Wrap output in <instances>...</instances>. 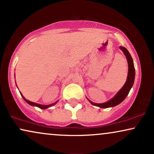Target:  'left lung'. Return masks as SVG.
Segmentation results:
<instances>
[{
  "instance_id": "1",
  "label": "left lung",
  "mask_w": 154,
  "mask_h": 154,
  "mask_svg": "<svg viewBox=\"0 0 154 154\" xmlns=\"http://www.w3.org/2000/svg\"><path fill=\"white\" fill-rule=\"evenodd\" d=\"M120 48L123 51V53H125V55L127 60H128V78H127L126 82L123 86V87H122V89L120 90V91L116 94V96H115L114 98H112L111 100H110L109 101L104 103H96L89 101L90 103H91L92 105L98 106V107L102 108H106L116 106L124 101L125 98L127 97V96L128 95L131 88L132 87L135 77V70L134 63H133V60L132 57H131L130 53H129V51L127 50L125 47L120 46Z\"/></svg>"
}]
</instances>
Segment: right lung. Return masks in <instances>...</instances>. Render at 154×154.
I'll return each instance as SVG.
<instances>
[{
  "label": "right lung",
  "mask_w": 154,
  "mask_h": 154,
  "mask_svg": "<svg viewBox=\"0 0 154 154\" xmlns=\"http://www.w3.org/2000/svg\"><path fill=\"white\" fill-rule=\"evenodd\" d=\"M21 95H22V94H21ZM22 98H24V101H25L26 103H29V104H30V105H32V106H37V107H38L39 108H42V109H45V108H49V107H51V106H53L54 105V104H56L57 102H56V103H52V104H50V105H47V106H44V105H40V104H38V103H33V102H31V101H28V100H26L25 98L22 95Z\"/></svg>",
  "instance_id": "1"
}]
</instances>
